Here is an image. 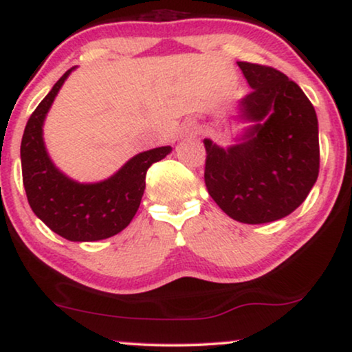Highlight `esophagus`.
Masks as SVG:
<instances>
[{"instance_id": "34e87169", "label": "esophagus", "mask_w": 352, "mask_h": 352, "mask_svg": "<svg viewBox=\"0 0 352 352\" xmlns=\"http://www.w3.org/2000/svg\"><path fill=\"white\" fill-rule=\"evenodd\" d=\"M187 131H189L190 134H197V128L194 126V124H190V126L187 128Z\"/></svg>"}]
</instances>
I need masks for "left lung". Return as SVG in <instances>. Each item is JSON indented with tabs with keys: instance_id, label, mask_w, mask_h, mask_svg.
Returning a JSON list of instances; mask_svg holds the SVG:
<instances>
[{
	"instance_id": "left-lung-1",
	"label": "left lung",
	"mask_w": 352,
	"mask_h": 352,
	"mask_svg": "<svg viewBox=\"0 0 352 352\" xmlns=\"http://www.w3.org/2000/svg\"><path fill=\"white\" fill-rule=\"evenodd\" d=\"M252 91L240 117L254 124L237 144L205 139V184L221 210L245 224L293 213L319 176V126L311 100L272 67L237 62Z\"/></svg>"
}]
</instances>
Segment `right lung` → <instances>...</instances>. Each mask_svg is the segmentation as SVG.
Masks as SVG:
<instances>
[{
	"label": "right lung",
	"instance_id": "obj_1",
	"mask_svg": "<svg viewBox=\"0 0 352 352\" xmlns=\"http://www.w3.org/2000/svg\"><path fill=\"white\" fill-rule=\"evenodd\" d=\"M74 69L60 76L28 118L21 144L22 179L30 208L52 232L70 242H94L122 232L131 223L146 189L147 170L171 147L138 153L109 179L94 184H80L57 170L43 141V123Z\"/></svg>",
	"mask_w": 352,
	"mask_h": 352
}]
</instances>
